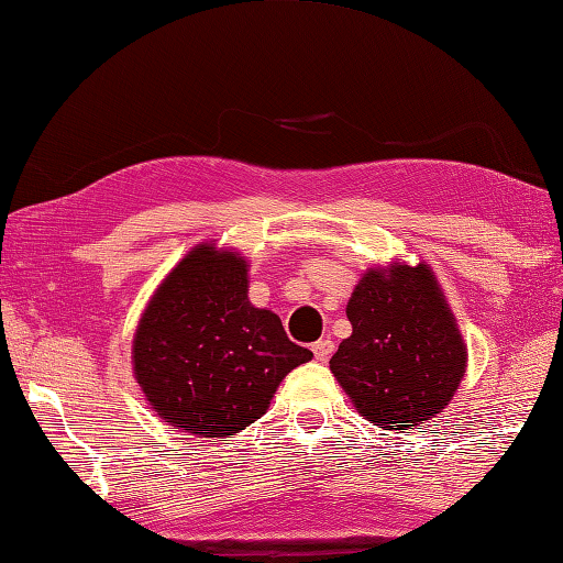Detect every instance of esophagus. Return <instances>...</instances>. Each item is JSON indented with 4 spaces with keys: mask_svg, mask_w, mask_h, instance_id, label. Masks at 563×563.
I'll return each instance as SVG.
<instances>
[{
    "mask_svg": "<svg viewBox=\"0 0 563 563\" xmlns=\"http://www.w3.org/2000/svg\"><path fill=\"white\" fill-rule=\"evenodd\" d=\"M312 351H314V358L317 361H329V356L334 354V341H329V339H319L317 344H312Z\"/></svg>",
    "mask_w": 563,
    "mask_h": 563,
    "instance_id": "1",
    "label": "esophagus"
}]
</instances>
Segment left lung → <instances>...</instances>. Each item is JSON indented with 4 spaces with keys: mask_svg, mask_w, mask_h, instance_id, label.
Here are the masks:
<instances>
[{
    "mask_svg": "<svg viewBox=\"0 0 563 563\" xmlns=\"http://www.w3.org/2000/svg\"><path fill=\"white\" fill-rule=\"evenodd\" d=\"M346 314L354 332L329 368L358 412L388 429H415L442 412L464 378L466 346L432 271H368Z\"/></svg>",
    "mask_w": 563,
    "mask_h": 563,
    "instance_id": "1",
    "label": "left lung"
}]
</instances>
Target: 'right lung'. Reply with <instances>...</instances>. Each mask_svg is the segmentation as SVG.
<instances>
[{"label":"right lung","mask_w":563,"mask_h":563,"mask_svg":"<svg viewBox=\"0 0 563 563\" xmlns=\"http://www.w3.org/2000/svg\"><path fill=\"white\" fill-rule=\"evenodd\" d=\"M246 261L202 244L161 283L134 336V373L173 429L224 439L266 415L280 380L312 358L280 317L249 302Z\"/></svg>","instance_id":"add662e5"}]
</instances>
